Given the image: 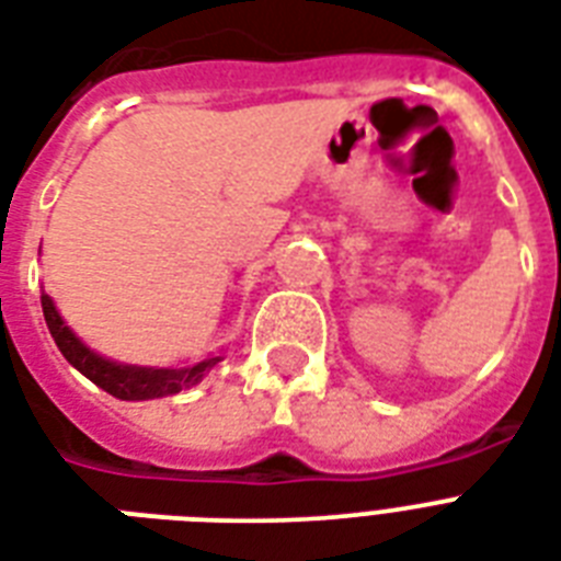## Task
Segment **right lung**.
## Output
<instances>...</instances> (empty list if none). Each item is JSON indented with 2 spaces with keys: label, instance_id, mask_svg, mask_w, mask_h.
<instances>
[{
  "label": "right lung",
  "instance_id": "1",
  "mask_svg": "<svg viewBox=\"0 0 561 561\" xmlns=\"http://www.w3.org/2000/svg\"><path fill=\"white\" fill-rule=\"evenodd\" d=\"M43 302V317L51 337H55L57 350L64 352V358L72 364L78 373H83L92 383H99L101 390H107L110 396H116L122 401H145V399H162V396H174L180 390H188L194 383L203 381V375L209 373L220 360V355H209L194 367L180 369H157V367H134V364H118V360H107L87 350L72 329L64 323V317L57 314L55 302L48 294L39 297Z\"/></svg>",
  "mask_w": 561,
  "mask_h": 561
}]
</instances>
